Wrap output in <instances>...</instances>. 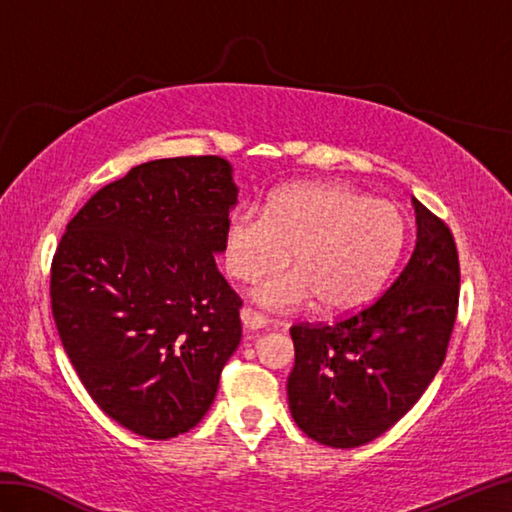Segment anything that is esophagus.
<instances>
[{
    "label": "esophagus",
    "instance_id": "obj_1",
    "mask_svg": "<svg viewBox=\"0 0 512 512\" xmlns=\"http://www.w3.org/2000/svg\"><path fill=\"white\" fill-rule=\"evenodd\" d=\"M239 317H242V323H244L246 330H262V328H266V323H268L264 314H259L253 308H242Z\"/></svg>",
    "mask_w": 512,
    "mask_h": 512
}]
</instances>
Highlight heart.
<instances>
[{"instance_id": "1", "label": "heart", "mask_w": 512, "mask_h": 512, "mask_svg": "<svg viewBox=\"0 0 512 512\" xmlns=\"http://www.w3.org/2000/svg\"><path fill=\"white\" fill-rule=\"evenodd\" d=\"M407 246L400 206L372 200L341 182H299L268 198L264 211L239 206L226 220L224 259L235 279H266L255 297L268 308L297 310L317 299L328 314L365 308Z\"/></svg>"}]
</instances>
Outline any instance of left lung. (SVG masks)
I'll return each mask as SVG.
<instances>
[{
	"instance_id": "obj_1",
	"label": "left lung",
	"mask_w": 512,
	"mask_h": 512,
	"mask_svg": "<svg viewBox=\"0 0 512 512\" xmlns=\"http://www.w3.org/2000/svg\"><path fill=\"white\" fill-rule=\"evenodd\" d=\"M413 206L416 248L383 295L334 323L290 328V413L325 447L354 449L383 436L447 356L460 299L458 248L438 215L416 198Z\"/></svg>"
}]
</instances>
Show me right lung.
<instances>
[{"label": "right lung", "mask_w": 512, "mask_h": 512, "mask_svg": "<svg viewBox=\"0 0 512 512\" xmlns=\"http://www.w3.org/2000/svg\"><path fill=\"white\" fill-rule=\"evenodd\" d=\"M235 204L224 158H162L65 226L50 270L59 339L96 405L138 436L193 429L242 339V299L215 266Z\"/></svg>", "instance_id": "add662e5"}]
</instances>
